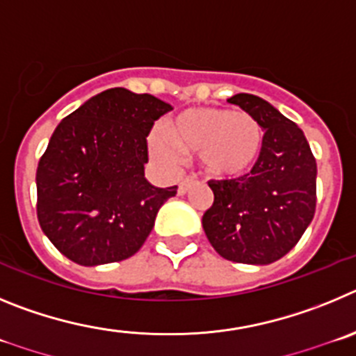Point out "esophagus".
<instances>
[{
	"label": "esophagus",
	"instance_id": "34e87169",
	"mask_svg": "<svg viewBox=\"0 0 356 356\" xmlns=\"http://www.w3.org/2000/svg\"><path fill=\"white\" fill-rule=\"evenodd\" d=\"M195 182H197V181H195L193 177H184L181 182H179L177 193L179 195H186V193H188V191H190L191 186H195Z\"/></svg>",
	"mask_w": 356,
	"mask_h": 356
}]
</instances>
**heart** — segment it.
<instances>
[{
  "mask_svg": "<svg viewBox=\"0 0 356 356\" xmlns=\"http://www.w3.org/2000/svg\"><path fill=\"white\" fill-rule=\"evenodd\" d=\"M163 134H150L156 159L174 163L177 152L198 154L202 170L214 179H236L257 163L264 142L261 124L246 111L223 108H188L168 118Z\"/></svg>",
  "mask_w": 356,
  "mask_h": 356,
  "instance_id": "obj_1",
  "label": "heart"
}]
</instances>
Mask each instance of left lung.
Returning a JSON list of instances; mask_svg holds the SVG:
<instances>
[{"mask_svg":"<svg viewBox=\"0 0 356 356\" xmlns=\"http://www.w3.org/2000/svg\"><path fill=\"white\" fill-rule=\"evenodd\" d=\"M229 102L261 124L264 142L250 174L209 181L214 202L202 216V227L227 261L271 264L312 222L318 165L303 131L270 102L252 94H236Z\"/></svg>","mask_w":356,"mask_h":356,"instance_id":"1","label":"left lung"}]
</instances>
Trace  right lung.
<instances>
[{
	"label": "right lung",
	"mask_w": 356,
	"mask_h": 356,
	"mask_svg": "<svg viewBox=\"0 0 356 356\" xmlns=\"http://www.w3.org/2000/svg\"><path fill=\"white\" fill-rule=\"evenodd\" d=\"M168 102L127 88L94 95L56 126L37 168L40 229L76 264L131 257L177 186L145 177L147 134Z\"/></svg>",
	"instance_id": "add662e5"
}]
</instances>
